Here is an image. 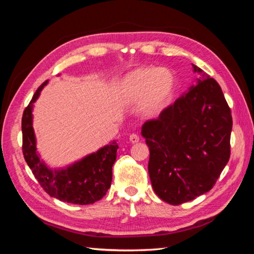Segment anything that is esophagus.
<instances>
[{
	"instance_id": "1",
	"label": "esophagus",
	"mask_w": 254,
	"mask_h": 254,
	"mask_svg": "<svg viewBox=\"0 0 254 254\" xmlns=\"http://www.w3.org/2000/svg\"><path fill=\"white\" fill-rule=\"evenodd\" d=\"M130 141H131L132 143L139 142V141H140V136L137 135V134H135V133H132V134L130 135Z\"/></svg>"
}]
</instances>
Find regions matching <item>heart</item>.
Returning <instances> with one entry per match:
<instances>
[{"instance_id":"b5f03b06","label":"heart","mask_w":254,"mask_h":254,"mask_svg":"<svg viewBox=\"0 0 254 254\" xmlns=\"http://www.w3.org/2000/svg\"><path fill=\"white\" fill-rule=\"evenodd\" d=\"M175 83V75L168 68L141 66L122 77L117 87V96L123 105L140 102L142 111L151 114L170 99Z\"/></svg>"}]
</instances>
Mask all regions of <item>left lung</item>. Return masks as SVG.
<instances>
[{
  "label": "left lung",
  "instance_id": "1",
  "mask_svg": "<svg viewBox=\"0 0 254 254\" xmlns=\"http://www.w3.org/2000/svg\"><path fill=\"white\" fill-rule=\"evenodd\" d=\"M193 71L200 73L195 84L141 131L152 187L172 205L210 191L230 159L231 110L219 83L194 64Z\"/></svg>",
  "mask_w": 254,
  "mask_h": 254
}]
</instances>
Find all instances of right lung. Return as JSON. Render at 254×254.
<instances>
[{"label":"right lung","mask_w":254,"mask_h":254,"mask_svg":"<svg viewBox=\"0 0 254 254\" xmlns=\"http://www.w3.org/2000/svg\"><path fill=\"white\" fill-rule=\"evenodd\" d=\"M45 81L32 98L22 117V150L27 165L49 195L73 204H92L107 194L112 182V167L117 160V141L101 147L64 169H50L36 152L33 130V103L47 85Z\"/></svg>","instance_id":"right-lung-1"}]
</instances>
